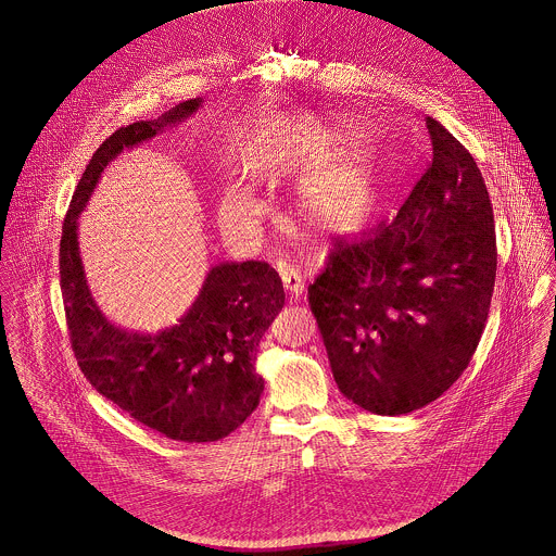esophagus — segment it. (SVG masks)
Wrapping results in <instances>:
<instances>
[{"label":"esophagus","instance_id":"34e87169","mask_svg":"<svg viewBox=\"0 0 556 556\" xmlns=\"http://www.w3.org/2000/svg\"><path fill=\"white\" fill-rule=\"evenodd\" d=\"M280 278H282V285L285 289L289 291V295L293 300H298L304 291V278L300 271H295L293 267H280Z\"/></svg>","mask_w":556,"mask_h":556}]
</instances>
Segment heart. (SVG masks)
I'll return each mask as SVG.
<instances>
[{
  "mask_svg": "<svg viewBox=\"0 0 556 556\" xmlns=\"http://www.w3.org/2000/svg\"><path fill=\"white\" fill-rule=\"evenodd\" d=\"M337 141L339 137L293 128L254 161L258 174L308 167L300 182V206L306 219L319 228H334L361 219L369 211L376 193L378 163L371 152L354 150L318 163L337 148ZM217 213L226 228L241 232L263 215V202L250 189L232 185L224 189Z\"/></svg>",
  "mask_w": 556,
  "mask_h": 556,
  "instance_id": "b5f03b06",
  "label": "heart"
}]
</instances>
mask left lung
<instances>
[{
  "label": "left lung",
  "instance_id": "left-lung-1",
  "mask_svg": "<svg viewBox=\"0 0 556 556\" xmlns=\"http://www.w3.org/2000/svg\"><path fill=\"white\" fill-rule=\"evenodd\" d=\"M432 163L389 224L332 250L308 287L341 393L376 415L434 402L469 365L495 282L493 208L471 154L432 117Z\"/></svg>",
  "mask_w": 556,
  "mask_h": 556
}]
</instances>
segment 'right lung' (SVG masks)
I'll list each match as a JSON object with an SVG mask.
<instances>
[{
  "label": "right lung",
  "mask_w": 556,
  "mask_h": 556,
  "mask_svg": "<svg viewBox=\"0 0 556 556\" xmlns=\"http://www.w3.org/2000/svg\"><path fill=\"white\" fill-rule=\"evenodd\" d=\"M200 106L202 98L187 100L159 119L113 132L78 182L61 239V289L83 374L143 426L189 443L228 437L258 406L265 380L256 371V354L285 306L282 280L267 263H219L178 324L154 334L128 330L109 321L91 295L78 217L109 163L182 124Z\"/></svg>",
  "instance_id": "add662e5"
}]
</instances>
